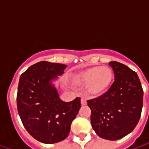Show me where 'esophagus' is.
<instances>
[{
  "instance_id": "esophagus-1",
  "label": "esophagus",
  "mask_w": 149,
  "mask_h": 149,
  "mask_svg": "<svg viewBox=\"0 0 149 149\" xmlns=\"http://www.w3.org/2000/svg\"><path fill=\"white\" fill-rule=\"evenodd\" d=\"M81 105H86V104H87V101H86V100L84 99V97H82V98H81Z\"/></svg>"
}]
</instances>
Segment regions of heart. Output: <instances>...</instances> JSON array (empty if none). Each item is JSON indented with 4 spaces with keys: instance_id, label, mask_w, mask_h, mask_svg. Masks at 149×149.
<instances>
[{
    "instance_id": "1",
    "label": "heart",
    "mask_w": 149,
    "mask_h": 149,
    "mask_svg": "<svg viewBox=\"0 0 149 149\" xmlns=\"http://www.w3.org/2000/svg\"><path fill=\"white\" fill-rule=\"evenodd\" d=\"M114 80V73L109 67H92L76 74L73 84L87 87L88 94L93 97L103 96L109 90Z\"/></svg>"
}]
</instances>
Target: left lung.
Returning a JSON list of instances; mask_svg holds the SVG:
<instances>
[{"label":"left lung","mask_w":149,"mask_h":149,"mask_svg":"<svg viewBox=\"0 0 149 149\" xmlns=\"http://www.w3.org/2000/svg\"><path fill=\"white\" fill-rule=\"evenodd\" d=\"M115 81L106 93L87 100L91 124L100 137L116 141L129 134L139 122L143 88L136 72L116 61L109 62Z\"/></svg>","instance_id":"1"}]
</instances>
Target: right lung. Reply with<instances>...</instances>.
<instances>
[{
    "mask_svg": "<svg viewBox=\"0 0 149 149\" xmlns=\"http://www.w3.org/2000/svg\"><path fill=\"white\" fill-rule=\"evenodd\" d=\"M66 67L63 64L40 61L30 66L20 77L18 113L28 132L44 144L65 140L81 109L80 97L65 102L52 84Z\"/></svg>",
    "mask_w": 149,
    "mask_h": 149,
    "instance_id": "obj_1",
    "label": "right lung"
}]
</instances>
